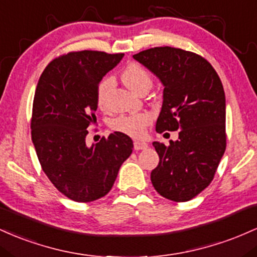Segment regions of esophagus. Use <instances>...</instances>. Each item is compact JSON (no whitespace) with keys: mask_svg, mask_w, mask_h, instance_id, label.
Masks as SVG:
<instances>
[{"mask_svg":"<svg viewBox=\"0 0 257 257\" xmlns=\"http://www.w3.org/2000/svg\"><path fill=\"white\" fill-rule=\"evenodd\" d=\"M134 147H135V149H136V151H141V149L148 148V144H147L146 142H141V141H135Z\"/></svg>","mask_w":257,"mask_h":257,"instance_id":"34e87169","label":"esophagus"}]
</instances>
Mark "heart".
Listing matches in <instances>:
<instances>
[{
  "instance_id": "heart-1",
  "label": "heart",
  "mask_w": 257,
  "mask_h": 257,
  "mask_svg": "<svg viewBox=\"0 0 257 257\" xmlns=\"http://www.w3.org/2000/svg\"><path fill=\"white\" fill-rule=\"evenodd\" d=\"M122 80L130 90L134 92H140L142 88H151L152 86V76L149 71L137 63H132L126 66L122 73ZM111 85H113V80L110 77H106L102 80V82L98 86L97 100L100 106L104 105L105 94ZM152 120L153 117L149 113L121 115L111 121V128L127 136L141 138L144 136L146 130Z\"/></svg>"
}]
</instances>
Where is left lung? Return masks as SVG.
I'll list each match as a JSON object with an SVG mask.
<instances>
[{
  "instance_id": "obj_1",
  "label": "left lung",
  "mask_w": 257,
  "mask_h": 257,
  "mask_svg": "<svg viewBox=\"0 0 257 257\" xmlns=\"http://www.w3.org/2000/svg\"><path fill=\"white\" fill-rule=\"evenodd\" d=\"M164 86L157 132L177 131L170 146L154 142L159 165L151 174L155 191L172 201H188L211 183L226 151V97L212 65L174 47L135 54Z\"/></svg>"
}]
</instances>
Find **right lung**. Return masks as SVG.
<instances>
[{
  "instance_id": "obj_1",
  "label": "right lung",
  "mask_w": 257,
  "mask_h": 257,
  "mask_svg": "<svg viewBox=\"0 0 257 257\" xmlns=\"http://www.w3.org/2000/svg\"><path fill=\"white\" fill-rule=\"evenodd\" d=\"M123 53L70 52L46 66L33 103L31 138L53 186L74 201L88 203L111 189L134 142L114 132L87 147V127L97 121V90Z\"/></svg>"
}]
</instances>
